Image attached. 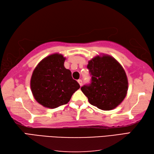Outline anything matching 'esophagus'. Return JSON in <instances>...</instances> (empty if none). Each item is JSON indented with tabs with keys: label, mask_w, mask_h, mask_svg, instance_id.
<instances>
[{
	"label": "esophagus",
	"mask_w": 154,
	"mask_h": 154,
	"mask_svg": "<svg viewBox=\"0 0 154 154\" xmlns=\"http://www.w3.org/2000/svg\"><path fill=\"white\" fill-rule=\"evenodd\" d=\"M78 82L79 83L80 86H82V80H78Z\"/></svg>",
	"instance_id": "34e87169"
}]
</instances>
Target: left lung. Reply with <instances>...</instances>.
<instances>
[{"label":"left lung","instance_id":"left-lung-1","mask_svg":"<svg viewBox=\"0 0 154 154\" xmlns=\"http://www.w3.org/2000/svg\"><path fill=\"white\" fill-rule=\"evenodd\" d=\"M91 83L81 87L90 104L102 110L120 105L127 94L128 81L121 64L109 55L96 56L87 66Z\"/></svg>","mask_w":154,"mask_h":154}]
</instances>
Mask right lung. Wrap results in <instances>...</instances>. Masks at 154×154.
Here are the masks:
<instances>
[{
    "mask_svg": "<svg viewBox=\"0 0 154 154\" xmlns=\"http://www.w3.org/2000/svg\"><path fill=\"white\" fill-rule=\"evenodd\" d=\"M65 59L60 54H51L40 61L33 71L31 90L34 98L44 107L56 108L66 104L80 88L70 70L64 67Z\"/></svg>",
    "mask_w": 154,
    "mask_h": 154,
    "instance_id": "obj_1",
    "label": "right lung"
}]
</instances>
